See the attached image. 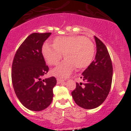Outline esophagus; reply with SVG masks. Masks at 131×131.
Listing matches in <instances>:
<instances>
[{
    "instance_id": "obj_1",
    "label": "esophagus",
    "mask_w": 131,
    "mask_h": 131,
    "mask_svg": "<svg viewBox=\"0 0 131 131\" xmlns=\"http://www.w3.org/2000/svg\"><path fill=\"white\" fill-rule=\"evenodd\" d=\"M56 80H57V83H60L63 82L64 81V79H60V78H57Z\"/></svg>"
}]
</instances>
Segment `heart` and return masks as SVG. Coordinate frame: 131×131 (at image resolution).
Listing matches in <instances>:
<instances>
[{
	"mask_svg": "<svg viewBox=\"0 0 131 131\" xmlns=\"http://www.w3.org/2000/svg\"><path fill=\"white\" fill-rule=\"evenodd\" d=\"M42 54L49 65L58 64L63 54L66 58L52 71V74L64 78L77 67L83 69L93 62L95 49L93 41L82 36L57 37L53 44L46 43L42 46Z\"/></svg>",
	"mask_w": 131,
	"mask_h": 131,
	"instance_id": "obj_1",
	"label": "heart"
}]
</instances>
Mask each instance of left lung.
Here are the masks:
<instances>
[{
	"label": "left lung",
	"instance_id": "left-lung-1",
	"mask_svg": "<svg viewBox=\"0 0 131 131\" xmlns=\"http://www.w3.org/2000/svg\"><path fill=\"white\" fill-rule=\"evenodd\" d=\"M97 52L95 60L83 71V83H76L72 91L73 100L79 106L93 109L104 102L110 92L112 80V64L107 48L94 36Z\"/></svg>",
	"mask_w": 131,
	"mask_h": 131
}]
</instances>
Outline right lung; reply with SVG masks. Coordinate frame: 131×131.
Segmentation results:
<instances>
[{"mask_svg": "<svg viewBox=\"0 0 131 131\" xmlns=\"http://www.w3.org/2000/svg\"><path fill=\"white\" fill-rule=\"evenodd\" d=\"M51 33H33L21 43L14 56L11 78L18 99L25 108L41 111L52 101L54 77L42 79L48 72L41 48Z\"/></svg>", "mask_w": 131, "mask_h": 131, "instance_id": "add662e5", "label": "right lung"}]
</instances>
